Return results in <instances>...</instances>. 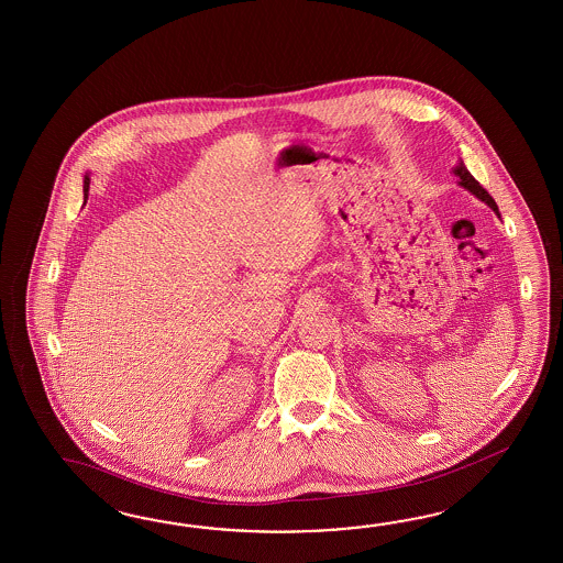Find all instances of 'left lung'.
Returning <instances> with one entry per match:
<instances>
[{
    "label": "left lung",
    "mask_w": 563,
    "mask_h": 563,
    "mask_svg": "<svg viewBox=\"0 0 563 563\" xmlns=\"http://www.w3.org/2000/svg\"><path fill=\"white\" fill-rule=\"evenodd\" d=\"M453 174H455L456 178H459V186H463L465 190H470L472 195L479 198V200H484L487 207L494 211V213L500 217V211H498V205L494 202V198L487 195L486 188L482 186V184L477 183L475 178H473L472 174H470V169L465 167L463 162H459L455 167H453Z\"/></svg>",
    "instance_id": "left-lung-1"
}]
</instances>
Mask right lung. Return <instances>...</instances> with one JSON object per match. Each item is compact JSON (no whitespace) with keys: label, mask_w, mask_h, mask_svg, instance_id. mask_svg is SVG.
Masks as SVG:
<instances>
[{"label":"right lung","mask_w":563,"mask_h":563,"mask_svg":"<svg viewBox=\"0 0 563 563\" xmlns=\"http://www.w3.org/2000/svg\"><path fill=\"white\" fill-rule=\"evenodd\" d=\"M88 190H90V176L84 178V197L88 198Z\"/></svg>","instance_id":"right-lung-1"}]
</instances>
